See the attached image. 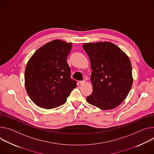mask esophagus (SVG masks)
Segmentation results:
<instances>
[{
    "instance_id": "1",
    "label": "esophagus",
    "mask_w": 154,
    "mask_h": 154,
    "mask_svg": "<svg viewBox=\"0 0 154 154\" xmlns=\"http://www.w3.org/2000/svg\"><path fill=\"white\" fill-rule=\"evenodd\" d=\"M85 82H86V81H85V80L81 81H79V84L80 85H83L84 84H85Z\"/></svg>"
}]
</instances>
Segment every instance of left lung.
<instances>
[{"instance_id":"left-lung-1","label":"left lung","mask_w":154,"mask_h":154,"mask_svg":"<svg viewBox=\"0 0 154 154\" xmlns=\"http://www.w3.org/2000/svg\"><path fill=\"white\" fill-rule=\"evenodd\" d=\"M92 70V94L89 103L101 109L118 106L128 95L133 84L132 68L127 55L111 42L84 43Z\"/></svg>"}]
</instances>
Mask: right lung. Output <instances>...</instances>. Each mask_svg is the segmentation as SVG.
<instances>
[{
  "mask_svg": "<svg viewBox=\"0 0 154 154\" xmlns=\"http://www.w3.org/2000/svg\"><path fill=\"white\" fill-rule=\"evenodd\" d=\"M71 43L54 40L40 47L28 61L25 70V86L36 105L53 109L63 105L76 81L70 78L66 58Z\"/></svg>",
  "mask_w": 154,
  "mask_h": 154,
  "instance_id": "right-lung-1",
  "label": "right lung"
}]
</instances>
